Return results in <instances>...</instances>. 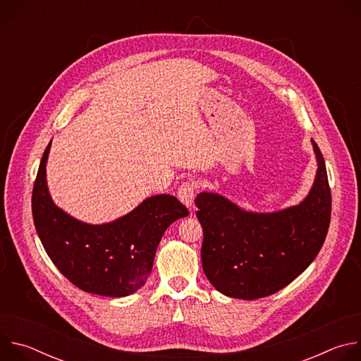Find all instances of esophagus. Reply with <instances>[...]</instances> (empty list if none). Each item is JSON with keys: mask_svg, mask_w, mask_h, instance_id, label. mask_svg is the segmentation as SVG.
Returning <instances> with one entry per match:
<instances>
[{"mask_svg": "<svg viewBox=\"0 0 361 361\" xmlns=\"http://www.w3.org/2000/svg\"><path fill=\"white\" fill-rule=\"evenodd\" d=\"M195 188H197L195 183L191 181V180H188V181H185V183H183V184L178 187V191H177L178 198L181 200V202H183L184 205H187V207H190V209L192 207V204H194Z\"/></svg>", "mask_w": 361, "mask_h": 361, "instance_id": "1", "label": "esophagus"}]
</instances>
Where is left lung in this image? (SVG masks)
<instances>
[{
	"label": "left lung",
	"instance_id": "1",
	"mask_svg": "<svg viewBox=\"0 0 361 361\" xmlns=\"http://www.w3.org/2000/svg\"><path fill=\"white\" fill-rule=\"evenodd\" d=\"M314 183L302 201L273 212H247L221 194L195 198L204 231L201 263L205 277L221 294L241 300L267 297L288 286L317 257L331 217V192L323 154Z\"/></svg>",
	"mask_w": 361,
	"mask_h": 361
}]
</instances>
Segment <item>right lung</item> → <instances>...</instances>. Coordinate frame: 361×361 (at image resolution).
<instances>
[{
	"mask_svg": "<svg viewBox=\"0 0 361 361\" xmlns=\"http://www.w3.org/2000/svg\"><path fill=\"white\" fill-rule=\"evenodd\" d=\"M47 145L32 188V219L48 257L82 291L126 297L140 290L152 269L166 230L188 210L170 194L145 198L128 214L102 224L80 221L61 210L47 187Z\"/></svg>",
	"mask_w": 361,
	"mask_h": 361,
	"instance_id": "obj_1",
	"label": "right lung"
}]
</instances>
